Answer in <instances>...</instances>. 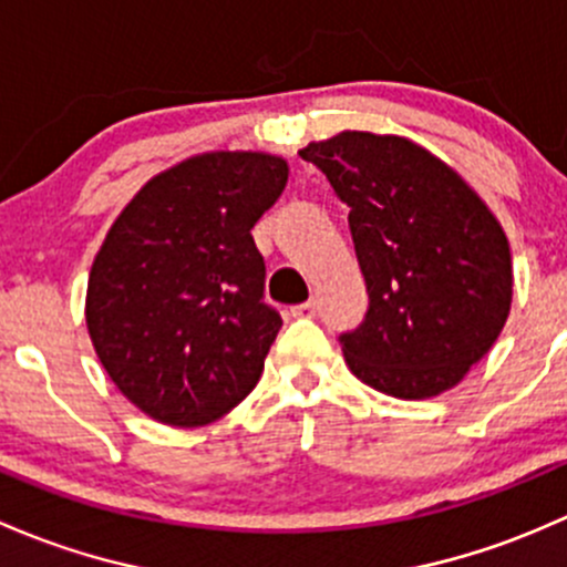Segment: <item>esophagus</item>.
<instances>
[{
	"label": "esophagus",
	"mask_w": 567,
	"mask_h": 567,
	"mask_svg": "<svg viewBox=\"0 0 567 567\" xmlns=\"http://www.w3.org/2000/svg\"><path fill=\"white\" fill-rule=\"evenodd\" d=\"M317 313H319V302L317 300L300 302V306L291 308V317H297V319H317Z\"/></svg>",
	"instance_id": "esophagus-1"
}]
</instances>
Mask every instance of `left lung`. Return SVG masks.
Returning <instances> with one entry per match:
<instances>
[{
  "label": "left lung",
  "instance_id": "left-lung-1",
  "mask_svg": "<svg viewBox=\"0 0 567 567\" xmlns=\"http://www.w3.org/2000/svg\"><path fill=\"white\" fill-rule=\"evenodd\" d=\"M349 207L369 311L338 336L395 399L453 388L494 347L513 297L505 231L451 166L399 136L347 131L300 150Z\"/></svg>",
  "mask_w": 567,
  "mask_h": 567
}]
</instances>
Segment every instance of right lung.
<instances>
[{
    "label": "right lung",
    "mask_w": 567,
    "mask_h": 567,
    "mask_svg": "<svg viewBox=\"0 0 567 567\" xmlns=\"http://www.w3.org/2000/svg\"><path fill=\"white\" fill-rule=\"evenodd\" d=\"M289 168L261 153H209L150 179L106 235L86 286V327L127 401L196 429L256 388L281 330L265 302L250 229Z\"/></svg>",
    "instance_id": "add662e5"
}]
</instances>
